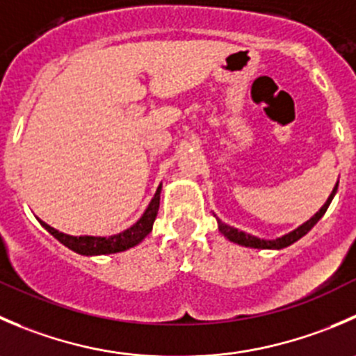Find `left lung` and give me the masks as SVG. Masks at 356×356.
<instances>
[{
	"label": "left lung",
	"instance_id": "obj_1",
	"mask_svg": "<svg viewBox=\"0 0 356 356\" xmlns=\"http://www.w3.org/2000/svg\"><path fill=\"white\" fill-rule=\"evenodd\" d=\"M337 184H339V181L336 182V186H334L332 193H330V196H329V198H327V202L323 203L322 209H320L318 212H316L315 216L312 217V219L306 220L305 224H301V226H299V227H296V229L291 231V233H287V234H284V236L277 238V240H262V238L252 236V234L245 233V231L236 229V227H233V226H227V224H224L222 220H219V219H217V227H219V231L224 234V236L227 238V240L233 241V243L241 245V247L270 248V250H280V248L289 247V245H292V243H294V241H298L299 238L305 236V234L308 233V231L312 229V227L315 226V224L318 222L320 219H322L323 213H325L327 209H329L330 202H332L334 195H336Z\"/></svg>",
	"mask_w": 356,
	"mask_h": 356
}]
</instances>
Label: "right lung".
Segmentation results:
<instances>
[{"label": "right lung", "mask_w": 356, "mask_h": 356, "mask_svg": "<svg viewBox=\"0 0 356 356\" xmlns=\"http://www.w3.org/2000/svg\"><path fill=\"white\" fill-rule=\"evenodd\" d=\"M160 193H161V184L158 186L156 193H154L153 200L149 202L147 209L144 210V213L140 216V219L136 224H132L130 227H127L125 231L118 234H113V236H72V234H65L62 231L55 229V227L48 226L47 222H43L41 219L40 224L51 234L54 238H57L62 245H65L67 248H71L72 252L81 255H104V254H116V252L129 250V248L139 245L147 234L153 229V222L156 219L158 209H160Z\"/></svg>", "instance_id": "1"}]
</instances>
